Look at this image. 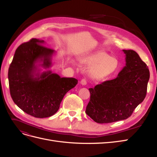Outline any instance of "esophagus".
I'll return each mask as SVG.
<instances>
[{
  "mask_svg": "<svg viewBox=\"0 0 157 157\" xmlns=\"http://www.w3.org/2000/svg\"><path fill=\"white\" fill-rule=\"evenodd\" d=\"M80 84H81L82 85H83V86H85V85H86V84H87L86 80L85 79V78L82 79L81 80H80Z\"/></svg>",
  "mask_w": 157,
  "mask_h": 157,
  "instance_id": "34e87169",
  "label": "esophagus"
}]
</instances>
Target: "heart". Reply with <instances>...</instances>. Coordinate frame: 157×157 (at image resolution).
Masks as SVG:
<instances>
[{
    "instance_id": "obj_1",
    "label": "heart",
    "mask_w": 157,
    "mask_h": 157,
    "mask_svg": "<svg viewBox=\"0 0 157 157\" xmlns=\"http://www.w3.org/2000/svg\"><path fill=\"white\" fill-rule=\"evenodd\" d=\"M81 62L89 67V77L95 80L109 77L115 73L118 66V60L104 51L87 54L81 59Z\"/></svg>"
}]
</instances>
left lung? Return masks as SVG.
<instances>
[{
    "label": "left lung",
    "mask_w": 157,
    "mask_h": 157,
    "mask_svg": "<svg viewBox=\"0 0 157 157\" xmlns=\"http://www.w3.org/2000/svg\"><path fill=\"white\" fill-rule=\"evenodd\" d=\"M122 51L126 65L118 77L89 88L90 99L86 113L99 124L126 119L146 96L148 67L135 51Z\"/></svg>",
    "instance_id": "1"
}]
</instances>
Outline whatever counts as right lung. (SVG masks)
Here are the masks:
<instances>
[{
  "label": "right lung",
  "instance_id": "right-lung-1",
  "mask_svg": "<svg viewBox=\"0 0 157 157\" xmlns=\"http://www.w3.org/2000/svg\"><path fill=\"white\" fill-rule=\"evenodd\" d=\"M43 40L32 39L16 49L8 69L11 97L22 111L36 118L51 117L58 111L68 91L78 83L75 78H61L50 70L55 50L42 44Z\"/></svg>",
  "mask_w": 157,
  "mask_h": 157
}]
</instances>
